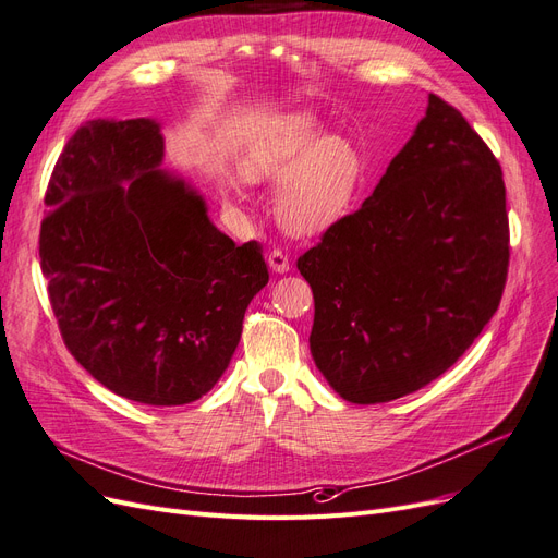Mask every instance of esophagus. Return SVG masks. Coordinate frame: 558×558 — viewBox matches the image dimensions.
Instances as JSON below:
<instances>
[{
    "mask_svg": "<svg viewBox=\"0 0 558 558\" xmlns=\"http://www.w3.org/2000/svg\"><path fill=\"white\" fill-rule=\"evenodd\" d=\"M267 265L277 275H283V272H289V269H291V260L281 248H272L267 253Z\"/></svg>",
    "mask_w": 558,
    "mask_h": 558,
    "instance_id": "esophagus-1",
    "label": "esophagus"
}]
</instances>
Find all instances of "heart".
<instances>
[{
  "instance_id": "heart-1",
  "label": "heart",
  "mask_w": 558,
  "mask_h": 558,
  "mask_svg": "<svg viewBox=\"0 0 558 558\" xmlns=\"http://www.w3.org/2000/svg\"><path fill=\"white\" fill-rule=\"evenodd\" d=\"M240 170L248 181L281 179L277 216L298 234H316L340 223L365 177L363 158L353 144L326 137V128L307 111L265 123L248 140Z\"/></svg>"
}]
</instances>
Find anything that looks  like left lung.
<instances>
[{"label": "left lung", "mask_w": 558, "mask_h": 558, "mask_svg": "<svg viewBox=\"0 0 558 558\" xmlns=\"http://www.w3.org/2000/svg\"><path fill=\"white\" fill-rule=\"evenodd\" d=\"M508 267L500 162L430 93L375 193L298 258L314 293L316 367L356 404L418 391L492 320Z\"/></svg>", "instance_id": "obj_1"}]
</instances>
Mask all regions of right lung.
<instances>
[{
  "label": "right lung",
  "mask_w": 558,
  "mask_h": 558,
  "mask_svg": "<svg viewBox=\"0 0 558 558\" xmlns=\"http://www.w3.org/2000/svg\"><path fill=\"white\" fill-rule=\"evenodd\" d=\"M160 162L150 118L81 125L48 181L39 258L72 356L109 391L170 408L221 379L269 272Z\"/></svg>",
  "instance_id": "obj_1"
}]
</instances>
